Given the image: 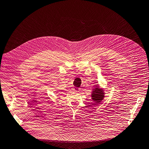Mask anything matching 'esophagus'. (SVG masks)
I'll use <instances>...</instances> for the list:
<instances>
[{
	"instance_id": "esophagus-1",
	"label": "esophagus",
	"mask_w": 149,
	"mask_h": 149,
	"mask_svg": "<svg viewBox=\"0 0 149 149\" xmlns=\"http://www.w3.org/2000/svg\"><path fill=\"white\" fill-rule=\"evenodd\" d=\"M74 91L75 92H79V88H78V87H75V88H74Z\"/></svg>"
}]
</instances>
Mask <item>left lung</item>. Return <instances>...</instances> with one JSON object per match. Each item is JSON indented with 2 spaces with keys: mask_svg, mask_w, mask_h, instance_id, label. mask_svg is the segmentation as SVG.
<instances>
[{
  "mask_svg": "<svg viewBox=\"0 0 149 149\" xmlns=\"http://www.w3.org/2000/svg\"><path fill=\"white\" fill-rule=\"evenodd\" d=\"M104 97V92L102 88L99 87H95L94 90L92 91V100L95 101V103H100L103 99Z\"/></svg>",
  "mask_w": 149,
  "mask_h": 149,
  "instance_id": "1",
  "label": "left lung"
}]
</instances>
